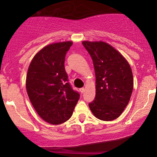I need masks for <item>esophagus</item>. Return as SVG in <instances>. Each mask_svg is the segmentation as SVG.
Returning a JSON list of instances; mask_svg holds the SVG:
<instances>
[{
  "mask_svg": "<svg viewBox=\"0 0 157 157\" xmlns=\"http://www.w3.org/2000/svg\"><path fill=\"white\" fill-rule=\"evenodd\" d=\"M80 91L82 93H84V91H85V88H80Z\"/></svg>",
  "mask_w": 157,
  "mask_h": 157,
  "instance_id": "obj_1",
  "label": "esophagus"
}]
</instances>
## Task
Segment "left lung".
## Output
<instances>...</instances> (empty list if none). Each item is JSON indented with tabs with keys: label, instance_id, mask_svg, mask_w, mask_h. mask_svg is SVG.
<instances>
[{
	"label": "left lung",
	"instance_id": "obj_1",
	"mask_svg": "<svg viewBox=\"0 0 157 157\" xmlns=\"http://www.w3.org/2000/svg\"><path fill=\"white\" fill-rule=\"evenodd\" d=\"M93 59L96 74V97L89 107L102 121L118 118L129 102L133 87L132 71L127 60L105 42L83 41Z\"/></svg>",
	"mask_w": 157,
	"mask_h": 157
}]
</instances>
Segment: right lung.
Listing matches in <instances>:
<instances>
[{"label":"right lung","instance_id":"add662e5","mask_svg":"<svg viewBox=\"0 0 157 157\" xmlns=\"http://www.w3.org/2000/svg\"><path fill=\"white\" fill-rule=\"evenodd\" d=\"M72 44L57 42L44 47L33 58L26 75L30 102L39 116L52 124L67 121L80 99L64 68L66 53Z\"/></svg>","mask_w":157,"mask_h":157}]
</instances>
